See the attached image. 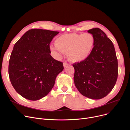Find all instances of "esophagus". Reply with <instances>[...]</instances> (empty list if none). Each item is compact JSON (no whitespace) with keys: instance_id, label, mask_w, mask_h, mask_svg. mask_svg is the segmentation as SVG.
<instances>
[{"instance_id":"1","label":"esophagus","mask_w":130,"mask_h":130,"mask_svg":"<svg viewBox=\"0 0 130 130\" xmlns=\"http://www.w3.org/2000/svg\"><path fill=\"white\" fill-rule=\"evenodd\" d=\"M68 66V64L67 63H66V62H63V67L64 68H65L66 67H67Z\"/></svg>"}]
</instances>
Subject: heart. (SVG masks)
<instances>
[{"label":"heart","mask_w":130,"mask_h":130,"mask_svg":"<svg viewBox=\"0 0 130 130\" xmlns=\"http://www.w3.org/2000/svg\"><path fill=\"white\" fill-rule=\"evenodd\" d=\"M95 39L91 33H70L61 35L55 41V45H50L53 52L67 53L69 61L80 63L87 59L92 52Z\"/></svg>","instance_id":"obj_1"}]
</instances>
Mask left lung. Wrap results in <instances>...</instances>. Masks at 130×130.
<instances>
[{
	"mask_svg": "<svg viewBox=\"0 0 130 130\" xmlns=\"http://www.w3.org/2000/svg\"><path fill=\"white\" fill-rule=\"evenodd\" d=\"M95 42L90 56L73 64L74 83L83 96L93 100L106 96L114 88L118 76V62L113 43L98 28L88 30Z\"/></svg>",
	"mask_w": 130,
	"mask_h": 130,
	"instance_id": "8db88e82",
	"label": "left lung"
}]
</instances>
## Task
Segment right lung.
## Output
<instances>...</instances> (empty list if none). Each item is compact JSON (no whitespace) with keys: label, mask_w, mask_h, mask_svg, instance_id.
Listing matches in <instances>:
<instances>
[{"label":"right lung","mask_w":130,"mask_h":130,"mask_svg":"<svg viewBox=\"0 0 130 130\" xmlns=\"http://www.w3.org/2000/svg\"><path fill=\"white\" fill-rule=\"evenodd\" d=\"M59 32L32 29L14 45L9 61L12 86L22 97L30 101L46 96L63 70V63L50 55V43Z\"/></svg>","instance_id":"obj_1"}]
</instances>
